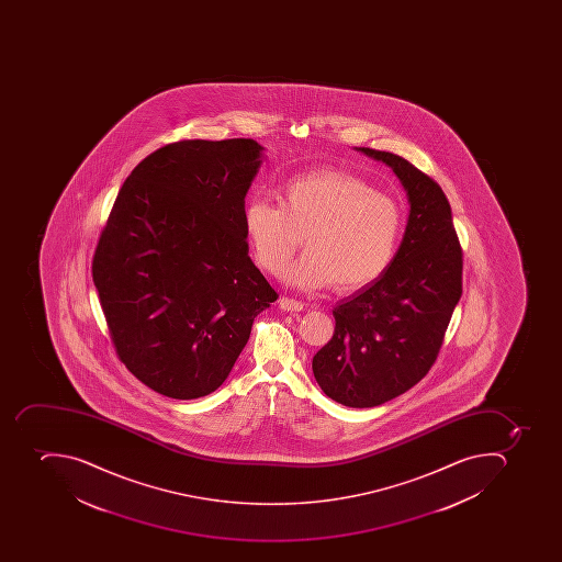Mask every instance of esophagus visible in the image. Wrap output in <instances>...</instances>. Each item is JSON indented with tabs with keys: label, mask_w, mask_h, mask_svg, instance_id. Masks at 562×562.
<instances>
[{
	"label": "esophagus",
	"mask_w": 562,
	"mask_h": 562,
	"mask_svg": "<svg viewBox=\"0 0 562 562\" xmlns=\"http://www.w3.org/2000/svg\"><path fill=\"white\" fill-rule=\"evenodd\" d=\"M279 307L283 311L299 313V311L304 310V304H302L301 301H295V299H290V296H281V299H279Z\"/></svg>",
	"instance_id": "esophagus-1"
}]
</instances>
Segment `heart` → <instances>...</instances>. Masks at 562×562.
<instances>
[{
    "instance_id": "1",
    "label": "heart",
    "mask_w": 562,
    "mask_h": 562,
    "mask_svg": "<svg viewBox=\"0 0 562 562\" xmlns=\"http://www.w3.org/2000/svg\"><path fill=\"white\" fill-rule=\"evenodd\" d=\"M278 200H249L243 211L255 260L269 274L283 272L302 237L307 251L286 272L293 286L353 293L392 266L404 216L389 193L345 170H316L284 182Z\"/></svg>"
}]
</instances>
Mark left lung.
Instances as JSON below:
<instances>
[{"mask_svg": "<svg viewBox=\"0 0 562 562\" xmlns=\"http://www.w3.org/2000/svg\"><path fill=\"white\" fill-rule=\"evenodd\" d=\"M394 170L409 217L385 274L334 307V336L313 357L323 392L348 407L389 403L415 386L438 358L462 295V249L441 186L386 150L357 147Z\"/></svg>", "mask_w": 562, "mask_h": 562, "instance_id": "1", "label": "left lung"}]
</instances>
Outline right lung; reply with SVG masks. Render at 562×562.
Returning a JSON list of instances; mask_svg holds the SVG:
<instances>
[{
    "mask_svg": "<svg viewBox=\"0 0 562 562\" xmlns=\"http://www.w3.org/2000/svg\"><path fill=\"white\" fill-rule=\"evenodd\" d=\"M261 150L252 138L173 142L117 193L93 283L115 353L158 394L188 401L220 389L252 322L278 301L243 223Z\"/></svg>",
    "mask_w": 562,
    "mask_h": 562,
    "instance_id": "right-lung-1",
    "label": "right lung"
}]
</instances>
